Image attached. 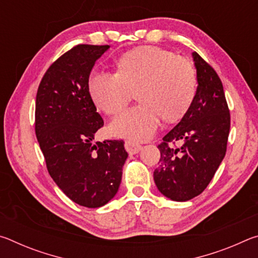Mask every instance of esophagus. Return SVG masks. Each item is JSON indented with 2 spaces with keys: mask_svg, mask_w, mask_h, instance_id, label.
Instances as JSON below:
<instances>
[{
  "mask_svg": "<svg viewBox=\"0 0 258 258\" xmlns=\"http://www.w3.org/2000/svg\"><path fill=\"white\" fill-rule=\"evenodd\" d=\"M125 149L130 155H135L142 149V146H140L139 143L134 141H126L125 142Z\"/></svg>",
  "mask_w": 258,
  "mask_h": 258,
  "instance_id": "esophagus-1",
  "label": "esophagus"
}]
</instances>
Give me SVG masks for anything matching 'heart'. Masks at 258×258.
Listing matches in <instances>:
<instances>
[{
  "label": "heart",
  "instance_id": "heart-1",
  "mask_svg": "<svg viewBox=\"0 0 258 258\" xmlns=\"http://www.w3.org/2000/svg\"><path fill=\"white\" fill-rule=\"evenodd\" d=\"M117 74L94 72L87 91L100 110L115 115L127 104L131 90H137L140 104L117 116L110 132L117 138L147 141L158 130L163 117L177 120L190 108L197 91L192 63L158 46L128 51L116 61Z\"/></svg>",
  "mask_w": 258,
  "mask_h": 258
}]
</instances>
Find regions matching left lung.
Masks as SVG:
<instances>
[{
    "mask_svg": "<svg viewBox=\"0 0 258 258\" xmlns=\"http://www.w3.org/2000/svg\"><path fill=\"white\" fill-rule=\"evenodd\" d=\"M192 59L198 82L195 99L158 146L160 159L154 172L157 189L174 202H187L206 189L224 158L230 132V111L220 77L197 52ZM176 141L181 147L171 146Z\"/></svg>",
    "mask_w": 258,
    "mask_h": 258,
    "instance_id": "obj_1",
    "label": "left lung"
}]
</instances>
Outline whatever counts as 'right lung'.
I'll return each instance as SVG.
<instances>
[{"mask_svg":"<svg viewBox=\"0 0 258 258\" xmlns=\"http://www.w3.org/2000/svg\"><path fill=\"white\" fill-rule=\"evenodd\" d=\"M109 47H73L47 69L36 95L35 132L47 171L69 199L87 208L101 207L115 197L128 156L121 140L92 142L103 119L87 82Z\"/></svg>","mask_w":258,"mask_h":258,"instance_id":"add662e5","label":"right lung"}]
</instances>
